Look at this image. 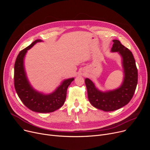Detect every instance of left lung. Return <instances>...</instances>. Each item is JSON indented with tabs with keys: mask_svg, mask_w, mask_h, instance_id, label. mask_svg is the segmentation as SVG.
Segmentation results:
<instances>
[{
	"mask_svg": "<svg viewBox=\"0 0 150 150\" xmlns=\"http://www.w3.org/2000/svg\"><path fill=\"white\" fill-rule=\"evenodd\" d=\"M111 51L122 57L125 77L122 85L114 91L103 92L98 91L89 78L85 80L88 97L91 105L104 111H113L127 105L135 92L138 80L137 69L132 52L117 39L113 40Z\"/></svg>",
	"mask_w": 150,
	"mask_h": 150,
	"instance_id": "obj_1",
	"label": "left lung"
}]
</instances>
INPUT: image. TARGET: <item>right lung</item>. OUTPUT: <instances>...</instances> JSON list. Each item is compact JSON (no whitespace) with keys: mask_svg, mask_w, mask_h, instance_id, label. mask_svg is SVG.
Wrapping results in <instances>:
<instances>
[{"mask_svg":"<svg viewBox=\"0 0 150 150\" xmlns=\"http://www.w3.org/2000/svg\"><path fill=\"white\" fill-rule=\"evenodd\" d=\"M37 39L18 54L14 64V84L18 97L26 107L35 112L41 113L52 112L64 105L67 90L74 78L66 80L49 95H44L36 92L29 84L23 68V58L27 51L36 42H41Z\"/></svg>","mask_w":150,"mask_h":150,"instance_id":"right-lung-1","label":"right lung"}]
</instances>
